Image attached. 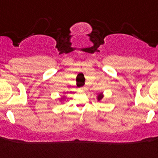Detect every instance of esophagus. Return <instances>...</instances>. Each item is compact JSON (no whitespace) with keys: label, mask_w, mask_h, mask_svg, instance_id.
Listing matches in <instances>:
<instances>
[{"label":"esophagus","mask_w":158,"mask_h":158,"mask_svg":"<svg viewBox=\"0 0 158 158\" xmlns=\"http://www.w3.org/2000/svg\"><path fill=\"white\" fill-rule=\"evenodd\" d=\"M85 89H86V87H80V88H79V90H84Z\"/></svg>","instance_id":"obj_1"}]
</instances>
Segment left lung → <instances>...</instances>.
Returning <instances> with one entry per match:
<instances>
[{
    "label": "left lung",
    "instance_id": "1",
    "mask_svg": "<svg viewBox=\"0 0 158 158\" xmlns=\"http://www.w3.org/2000/svg\"><path fill=\"white\" fill-rule=\"evenodd\" d=\"M97 98H98V101L102 100V98H103V94H102V93H100V94H98V97H97Z\"/></svg>",
    "mask_w": 158,
    "mask_h": 158
}]
</instances>
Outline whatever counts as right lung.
Segmentation results:
<instances>
[{"label": "right lung", "instance_id": "obj_1", "mask_svg": "<svg viewBox=\"0 0 158 158\" xmlns=\"http://www.w3.org/2000/svg\"><path fill=\"white\" fill-rule=\"evenodd\" d=\"M61 99H62V98H61Z\"/></svg>", "mask_w": 158, "mask_h": 158}]
</instances>
